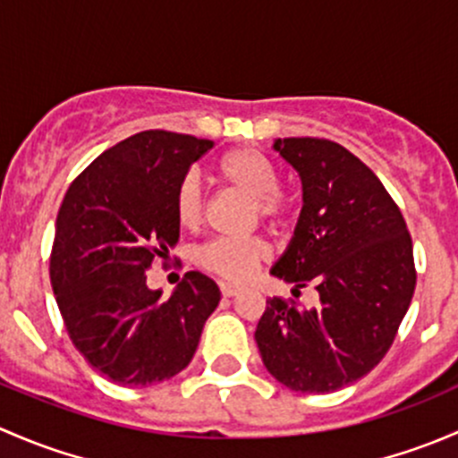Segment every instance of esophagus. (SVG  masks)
<instances>
[{
  "label": "esophagus",
  "mask_w": 458,
  "mask_h": 458,
  "mask_svg": "<svg viewBox=\"0 0 458 458\" xmlns=\"http://www.w3.org/2000/svg\"><path fill=\"white\" fill-rule=\"evenodd\" d=\"M219 290L224 297H234V294H239V288L233 284H219Z\"/></svg>",
  "instance_id": "1"
}]
</instances>
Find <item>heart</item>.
Returning a JSON list of instances; mask_svg holds the SVG:
<instances>
[{"label":"heart","mask_w":458,"mask_h":458,"mask_svg":"<svg viewBox=\"0 0 458 458\" xmlns=\"http://www.w3.org/2000/svg\"><path fill=\"white\" fill-rule=\"evenodd\" d=\"M219 177L230 188L250 197L252 215L263 221L284 219L288 215V195L281 191V174L275 161L257 148H234L225 152L219 161ZM174 216L186 230H197L206 216L201 179L195 173L186 174L174 192ZM270 250L267 243L259 237L250 239H212L195 250V263L206 272L221 276L233 284L250 279L259 263L266 261Z\"/></svg>","instance_id":"1"}]
</instances>
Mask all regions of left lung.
I'll return each instance as SVG.
<instances>
[{"label":"left lung","instance_id":"1","mask_svg":"<svg viewBox=\"0 0 458 458\" xmlns=\"http://www.w3.org/2000/svg\"><path fill=\"white\" fill-rule=\"evenodd\" d=\"M297 170L303 208L272 275L318 293L310 310L267 299L255 339L267 372L285 387L326 394L366 377L386 357L412 301V239L377 174L339 143L276 140Z\"/></svg>","mask_w":458,"mask_h":458}]
</instances>
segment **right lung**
<instances>
[{"label":"right lung","instance_id":"obj_1","mask_svg":"<svg viewBox=\"0 0 458 458\" xmlns=\"http://www.w3.org/2000/svg\"><path fill=\"white\" fill-rule=\"evenodd\" d=\"M210 140L143 131L71 183L55 225L50 284L72 345L119 386L165 381L191 363L221 293L191 270L170 297L146 285L179 242L174 192Z\"/></svg>","mask_w":458,"mask_h":458}]
</instances>
